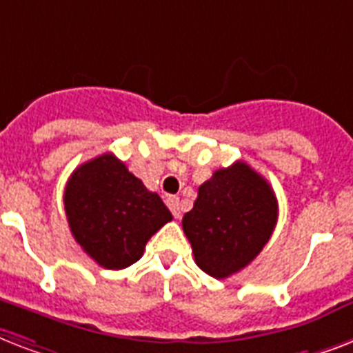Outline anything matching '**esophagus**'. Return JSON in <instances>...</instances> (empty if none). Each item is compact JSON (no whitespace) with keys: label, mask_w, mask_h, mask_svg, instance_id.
Wrapping results in <instances>:
<instances>
[{"label":"esophagus","mask_w":353,"mask_h":353,"mask_svg":"<svg viewBox=\"0 0 353 353\" xmlns=\"http://www.w3.org/2000/svg\"><path fill=\"white\" fill-rule=\"evenodd\" d=\"M165 204H168V208L171 210V213H173L174 219H180L182 211H180V199H179V196H168Z\"/></svg>","instance_id":"34e87169"}]
</instances>
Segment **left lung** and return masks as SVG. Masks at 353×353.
<instances>
[{
	"instance_id": "1",
	"label": "left lung",
	"mask_w": 353,
	"mask_h": 353,
	"mask_svg": "<svg viewBox=\"0 0 353 353\" xmlns=\"http://www.w3.org/2000/svg\"><path fill=\"white\" fill-rule=\"evenodd\" d=\"M277 213L272 185L246 162L215 171L182 219L196 266L215 279L241 272L270 241Z\"/></svg>"
}]
</instances>
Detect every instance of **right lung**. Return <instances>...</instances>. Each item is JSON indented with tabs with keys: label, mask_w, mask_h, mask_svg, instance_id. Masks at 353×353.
<instances>
[{
	"label": "right lung",
	"mask_w": 353,
	"mask_h": 353,
	"mask_svg": "<svg viewBox=\"0 0 353 353\" xmlns=\"http://www.w3.org/2000/svg\"><path fill=\"white\" fill-rule=\"evenodd\" d=\"M63 204L76 242L107 270L134 264L149 239L173 219L159 194L112 153L74 169L65 185Z\"/></svg>",
	"instance_id": "obj_1"
}]
</instances>
